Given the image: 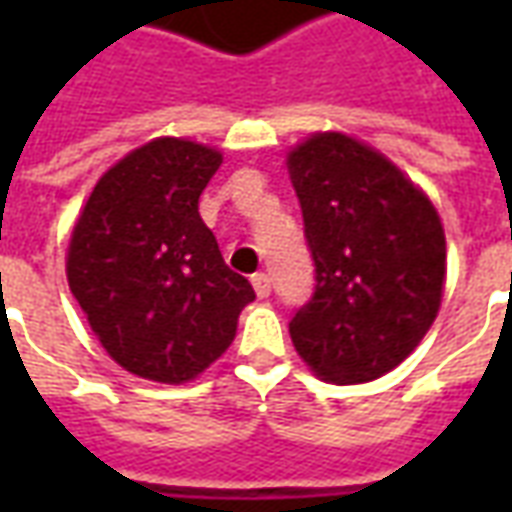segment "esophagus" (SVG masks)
Returning a JSON list of instances; mask_svg holds the SVG:
<instances>
[{"label": "esophagus", "instance_id": "34e87169", "mask_svg": "<svg viewBox=\"0 0 512 512\" xmlns=\"http://www.w3.org/2000/svg\"><path fill=\"white\" fill-rule=\"evenodd\" d=\"M252 285H255V293L260 296V299H266L268 293H271V277L263 274V271L252 274Z\"/></svg>", "mask_w": 512, "mask_h": 512}]
</instances>
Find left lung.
<instances>
[{"instance_id":"1","label":"left lung","mask_w":512,"mask_h":512,"mask_svg":"<svg viewBox=\"0 0 512 512\" xmlns=\"http://www.w3.org/2000/svg\"><path fill=\"white\" fill-rule=\"evenodd\" d=\"M288 172L315 263L290 337L315 376L365 384L406 359L436 321L447 244L433 202L373 147L315 134Z\"/></svg>"}]
</instances>
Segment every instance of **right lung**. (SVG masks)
<instances>
[{
  "label": "right lung",
  "instance_id": "obj_1",
  "mask_svg": "<svg viewBox=\"0 0 512 512\" xmlns=\"http://www.w3.org/2000/svg\"><path fill=\"white\" fill-rule=\"evenodd\" d=\"M222 153L161 136L95 183L68 246V285L106 354L134 376L183 384L230 348L255 290L200 219Z\"/></svg>",
  "mask_w": 512,
  "mask_h": 512
}]
</instances>
